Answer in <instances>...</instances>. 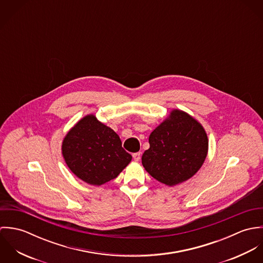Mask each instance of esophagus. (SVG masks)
I'll list each match as a JSON object with an SVG mask.
<instances>
[{
    "instance_id": "esophagus-1",
    "label": "esophagus",
    "mask_w": 263,
    "mask_h": 263,
    "mask_svg": "<svg viewBox=\"0 0 263 263\" xmlns=\"http://www.w3.org/2000/svg\"><path fill=\"white\" fill-rule=\"evenodd\" d=\"M141 155H142V153H141V152L134 153V154H133V158H134V160H135V161H140V159H141Z\"/></svg>"
}]
</instances>
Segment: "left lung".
<instances>
[{
  "instance_id": "1",
  "label": "left lung",
  "mask_w": 263,
  "mask_h": 263,
  "mask_svg": "<svg viewBox=\"0 0 263 263\" xmlns=\"http://www.w3.org/2000/svg\"><path fill=\"white\" fill-rule=\"evenodd\" d=\"M150 149L142 163L158 181L173 186L192 177L203 164L209 148L205 130L192 116L173 110L149 137Z\"/></svg>"
}]
</instances>
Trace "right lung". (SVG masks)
<instances>
[{
    "label": "right lung",
    "instance_id": "obj_1",
    "mask_svg": "<svg viewBox=\"0 0 263 263\" xmlns=\"http://www.w3.org/2000/svg\"><path fill=\"white\" fill-rule=\"evenodd\" d=\"M62 151L71 171L92 185L116 178L132 161L117 134L92 114L83 117L67 134Z\"/></svg>",
    "mask_w": 263,
    "mask_h": 263
}]
</instances>
